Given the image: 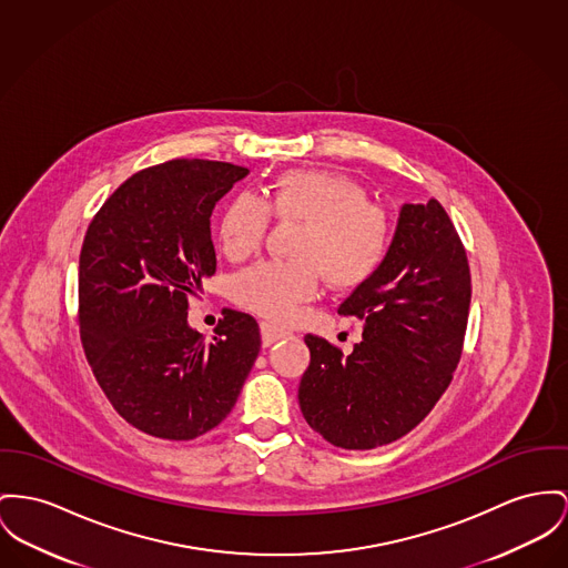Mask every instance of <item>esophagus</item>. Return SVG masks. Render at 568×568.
Returning a JSON list of instances; mask_svg holds the SVG:
<instances>
[{
    "mask_svg": "<svg viewBox=\"0 0 568 568\" xmlns=\"http://www.w3.org/2000/svg\"><path fill=\"white\" fill-rule=\"evenodd\" d=\"M261 334H263V344H265V346H271L273 342L284 341V338L291 336V332L280 329V327H275V325H271V323H263V325H261Z\"/></svg>",
    "mask_w": 568,
    "mask_h": 568,
    "instance_id": "34e87169",
    "label": "esophagus"
}]
</instances>
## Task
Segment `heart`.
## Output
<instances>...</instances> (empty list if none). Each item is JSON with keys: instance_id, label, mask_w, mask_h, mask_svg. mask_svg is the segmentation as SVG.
<instances>
[{"instance_id": "1", "label": "heart", "mask_w": 568, "mask_h": 568, "mask_svg": "<svg viewBox=\"0 0 568 568\" xmlns=\"http://www.w3.org/2000/svg\"><path fill=\"white\" fill-rule=\"evenodd\" d=\"M271 215L302 224L291 250L295 261L261 263L234 282V302L271 323H286L303 303L314 302L321 277L334 291L364 286L389 250V220L359 183L329 170H291L263 197L243 191L227 200L217 224L226 258L241 263L254 256Z\"/></svg>"}]
</instances>
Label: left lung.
Masks as SVG:
<instances>
[{
  "mask_svg": "<svg viewBox=\"0 0 568 568\" xmlns=\"http://www.w3.org/2000/svg\"><path fill=\"white\" fill-rule=\"evenodd\" d=\"M469 302V263L446 209L435 197L405 204L383 265L338 307L364 321L362 342L344 355L321 336H305V422L344 450L405 437L453 381Z\"/></svg>",
  "mask_w": 568,
  "mask_h": 568,
  "instance_id": "left-lung-1",
  "label": "left lung"
}]
</instances>
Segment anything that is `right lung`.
<instances>
[{
  "label": "right lung",
  "mask_w": 568,
  "mask_h": 568,
  "mask_svg": "<svg viewBox=\"0 0 568 568\" xmlns=\"http://www.w3.org/2000/svg\"><path fill=\"white\" fill-rule=\"evenodd\" d=\"M247 168L172 159L103 202L79 254V336L115 412L138 430L190 442L226 419L258 351L254 316L224 310L213 342L187 325L191 295L217 268L215 202Z\"/></svg>",
  "instance_id": "right-lung-1"
}]
</instances>
